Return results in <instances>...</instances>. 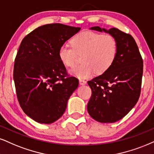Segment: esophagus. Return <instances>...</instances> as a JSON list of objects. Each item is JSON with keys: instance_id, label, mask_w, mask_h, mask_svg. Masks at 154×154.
Instances as JSON below:
<instances>
[{"instance_id": "esophagus-1", "label": "esophagus", "mask_w": 154, "mask_h": 154, "mask_svg": "<svg viewBox=\"0 0 154 154\" xmlns=\"http://www.w3.org/2000/svg\"><path fill=\"white\" fill-rule=\"evenodd\" d=\"M86 81H85L84 79H80V80H79V83H80L81 85H85V84H86Z\"/></svg>"}]
</instances>
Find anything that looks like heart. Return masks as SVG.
<instances>
[{
  "instance_id": "heart-1",
  "label": "heart",
  "mask_w": 154,
  "mask_h": 154,
  "mask_svg": "<svg viewBox=\"0 0 154 154\" xmlns=\"http://www.w3.org/2000/svg\"><path fill=\"white\" fill-rule=\"evenodd\" d=\"M118 54V42L109 33L83 31L71 39V45L63 44L58 50V57L66 67H72L78 55H83V63L70 70V73L79 79H88L94 73H103L114 63Z\"/></svg>"
}]
</instances>
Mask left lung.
Returning a JSON list of instances; mask_svg holds the SVG:
<instances>
[{
    "instance_id": "obj_1",
    "label": "left lung",
    "mask_w": 154,
    "mask_h": 154,
    "mask_svg": "<svg viewBox=\"0 0 154 154\" xmlns=\"http://www.w3.org/2000/svg\"><path fill=\"white\" fill-rule=\"evenodd\" d=\"M91 30L111 34L117 40L116 58L107 71L88 81L92 94L87 110L100 123H114L123 119L138 102L141 94L143 59L135 40L118 28L109 31L98 26Z\"/></svg>"
}]
</instances>
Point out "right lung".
Wrapping results in <instances>:
<instances>
[{
	"instance_id": "add662e5",
	"label": "right lung",
	"mask_w": 154,
	"mask_h": 154,
	"mask_svg": "<svg viewBox=\"0 0 154 154\" xmlns=\"http://www.w3.org/2000/svg\"><path fill=\"white\" fill-rule=\"evenodd\" d=\"M81 28L51 23L24 37L15 58L13 79L20 107L41 123H54L62 116L68 98L79 86L58 57V50Z\"/></svg>"
}]
</instances>
